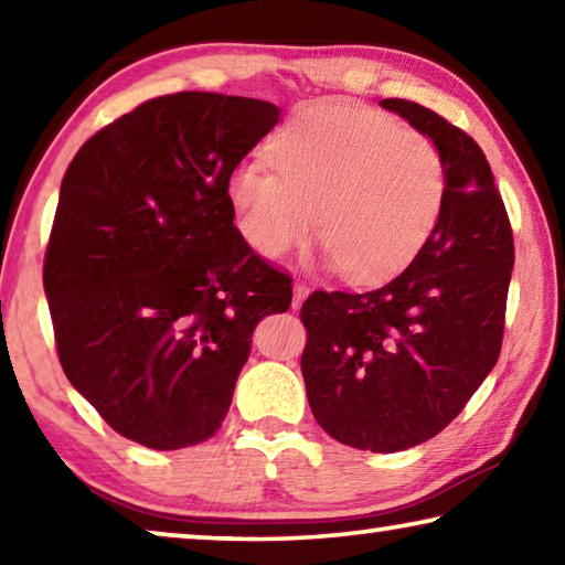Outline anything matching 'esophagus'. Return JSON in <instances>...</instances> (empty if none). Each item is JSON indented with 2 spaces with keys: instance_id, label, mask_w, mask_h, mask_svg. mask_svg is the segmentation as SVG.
<instances>
[{
  "instance_id": "esophagus-1",
  "label": "esophagus",
  "mask_w": 565,
  "mask_h": 565,
  "mask_svg": "<svg viewBox=\"0 0 565 565\" xmlns=\"http://www.w3.org/2000/svg\"><path fill=\"white\" fill-rule=\"evenodd\" d=\"M306 296H309V286H306L303 281H296V284H294V301H291L294 309H299Z\"/></svg>"
}]
</instances>
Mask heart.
Here are the masks:
<instances>
[{"label":"heart","instance_id":"1","mask_svg":"<svg viewBox=\"0 0 565 565\" xmlns=\"http://www.w3.org/2000/svg\"><path fill=\"white\" fill-rule=\"evenodd\" d=\"M276 169L228 177L236 228L264 259L317 236L353 281L388 279L416 259L446 202V164L424 131L353 102L299 109L274 139Z\"/></svg>","mask_w":565,"mask_h":565}]
</instances>
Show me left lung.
<instances>
[{"instance_id": "left-lung-1", "label": "left lung", "mask_w": 565, "mask_h": 565, "mask_svg": "<svg viewBox=\"0 0 565 565\" xmlns=\"http://www.w3.org/2000/svg\"><path fill=\"white\" fill-rule=\"evenodd\" d=\"M436 141L446 202L431 238L371 291H313L301 306V374L313 418L361 451L394 454L441 434L495 366L513 232L481 147L441 114L384 99Z\"/></svg>"}]
</instances>
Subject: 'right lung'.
I'll return each mask as SVG.
<instances>
[{
	"label": "right lung",
	"mask_w": 565,
	"mask_h": 565,
	"mask_svg": "<svg viewBox=\"0 0 565 565\" xmlns=\"http://www.w3.org/2000/svg\"><path fill=\"white\" fill-rule=\"evenodd\" d=\"M276 121L271 102L167 94L99 129L66 169L44 254L56 353L129 441L212 438L256 323L289 309L291 276L244 242L226 194Z\"/></svg>",
	"instance_id": "1"
}]
</instances>
